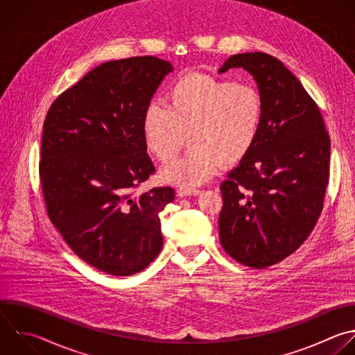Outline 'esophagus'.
<instances>
[{"label":"esophagus","mask_w":355,"mask_h":355,"mask_svg":"<svg viewBox=\"0 0 355 355\" xmlns=\"http://www.w3.org/2000/svg\"><path fill=\"white\" fill-rule=\"evenodd\" d=\"M178 196L179 197H184V196H197L200 194V190L198 189H184V187H180L178 189Z\"/></svg>","instance_id":"obj_1"}]
</instances>
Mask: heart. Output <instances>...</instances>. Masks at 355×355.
Returning <instances> with one entry per match:
<instances>
[{"label": "heart", "instance_id": "1", "mask_svg": "<svg viewBox=\"0 0 355 355\" xmlns=\"http://www.w3.org/2000/svg\"><path fill=\"white\" fill-rule=\"evenodd\" d=\"M262 121L263 101L252 83L187 73L168 86L164 103L147 104L141 130L147 150L159 161L173 158L187 133L190 147L161 169V179L190 189L220 166L230 168L245 159Z\"/></svg>", "mask_w": 355, "mask_h": 355}]
</instances>
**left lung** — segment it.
I'll list each match as a JSON object with an SVG mask.
<instances>
[{
	"instance_id": "8db88e82",
	"label": "left lung",
	"mask_w": 355,
	"mask_h": 355,
	"mask_svg": "<svg viewBox=\"0 0 355 355\" xmlns=\"http://www.w3.org/2000/svg\"><path fill=\"white\" fill-rule=\"evenodd\" d=\"M240 67L257 82L263 121L252 151L220 184L219 237L234 261L263 269L293 254L315 227L330 139L316 103L277 58L236 54L219 73Z\"/></svg>"
}]
</instances>
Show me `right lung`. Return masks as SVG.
I'll list each match as a JSON object with an SVG mask.
<instances>
[{"label": "right lung", "mask_w": 355, "mask_h": 355, "mask_svg": "<svg viewBox=\"0 0 355 355\" xmlns=\"http://www.w3.org/2000/svg\"><path fill=\"white\" fill-rule=\"evenodd\" d=\"M172 69L151 55L104 62L44 121L39 172L49 218L78 257L108 275H135L162 248L158 215L175 190L137 189L155 172L143 114Z\"/></svg>", "instance_id": "1"}]
</instances>
